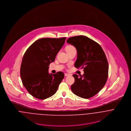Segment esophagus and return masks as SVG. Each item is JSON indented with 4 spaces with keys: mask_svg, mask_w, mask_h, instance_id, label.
Here are the masks:
<instances>
[{
    "mask_svg": "<svg viewBox=\"0 0 131 131\" xmlns=\"http://www.w3.org/2000/svg\"><path fill=\"white\" fill-rule=\"evenodd\" d=\"M70 74H68V73H66V74H64V75L66 76V77H68V76H69L70 75Z\"/></svg>",
    "mask_w": 131,
    "mask_h": 131,
    "instance_id": "esophagus-1",
    "label": "esophagus"
}]
</instances>
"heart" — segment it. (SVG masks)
<instances>
[{"label": "heart", "mask_w": 131, "mask_h": 131, "mask_svg": "<svg viewBox=\"0 0 131 131\" xmlns=\"http://www.w3.org/2000/svg\"><path fill=\"white\" fill-rule=\"evenodd\" d=\"M75 48L72 45H69L67 47L66 50H70V49H75Z\"/></svg>", "instance_id": "heart-1"}]
</instances>
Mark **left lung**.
<instances>
[{"label":"left lung","instance_id":"left-lung-1","mask_svg":"<svg viewBox=\"0 0 131 131\" xmlns=\"http://www.w3.org/2000/svg\"><path fill=\"white\" fill-rule=\"evenodd\" d=\"M67 42L77 50L75 67L84 69V74L73 76L75 82L71 90L77 96L88 99L98 93L105 85L108 77V64L101 46L85 36L69 38Z\"/></svg>","mask_w":131,"mask_h":131}]
</instances>
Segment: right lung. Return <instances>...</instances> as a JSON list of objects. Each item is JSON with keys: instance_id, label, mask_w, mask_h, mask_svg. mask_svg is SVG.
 Masks as SVG:
<instances>
[{"instance_id": "add662e5", "label": "right lung", "mask_w": 131, "mask_h": 131, "mask_svg": "<svg viewBox=\"0 0 131 131\" xmlns=\"http://www.w3.org/2000/svg\"><path fill=\"white\" fill-rule=\"evenodd\" d=\"M66 38H41L34 42L25 52L20 75L28 92L33 97L45 99L56 93L64 75L61 72L49 74L50 63L62 47Z\"/></svg>"}]
</instances>
